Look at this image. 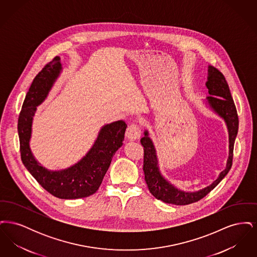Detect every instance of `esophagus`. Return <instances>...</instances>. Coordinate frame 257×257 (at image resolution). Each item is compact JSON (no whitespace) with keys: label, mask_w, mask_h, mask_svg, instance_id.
<instances>
[{"label":"esophagus","mask_w":257,"mask_h":257,"mask_svg":"<svg viewBox=\"0 0 257 257\" xmlns=\"http://www.w3.org/2000/svg\"><path fill=\"white\" fill-rule=\"evenodd\" d=\"M142 136V131L139 125L137 124H131L127 127L126 130V137L128 138V140L130 141H136L139 140Z\"/></svg>","instance_id":"esophagus-1"}]
</instances>
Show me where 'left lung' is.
Returning a JSON list of instances; mask_svg holds the SVG:
<instances>
[{"mask_svg": "<svg viewBox=\"0 0 257 257\" xmlns=\"http://www.w3.org/2000/svg\"><path fill=\"white\" fill-rule=\"evenodd\" d=\"M206 86L208 87L209 93L211 94V96L207 97L208 103L215 111H217L221 117L224 118L228 127L229 158L227 161L226 169L220 172V176L216 181H214L203 190H200L196 193H185L182 191H178L169 182H167L161 175L157 166L158 163L155 148L148 137L147 131H146L145 137L141 139V144L144 147L145 179L151 195L166 203H171L175 205H187L202 199L220 183L232 167L234 143L239 127L237 110L224 75L214 66L209 67V77Z\"/></svg>", "mask_w": 257, "mask_h": 257, "instance_id": "8db88e82", "label": "left lung"}]
</instances>
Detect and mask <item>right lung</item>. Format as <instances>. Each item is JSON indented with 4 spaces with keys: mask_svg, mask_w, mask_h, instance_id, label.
Returning a JSON list of instances; mask_svg holds the SVG:
<instances>
[{
    "mask_svg": "<svg viewBox=\"0 0 257 257\" xmlns=\"http://www.w3.org/2000/svg\"><path fill=\"white\" fill-rule=\"evenodd\" d=\"M61 69L60 58L55 57L37 74L27 92L18 118L20 153L25 167L44 190L61 199H76L97 192L115 151L122 146L127 124L118 120L104 126L86 157L67 170L49 171L39 166L29 147L32 120Z\"/></svg>",
    "mask_w": 257,
    "mask_h": 257,
    "instance_id": "obj_1",
    "label": "right lung"
}]
</instances>
